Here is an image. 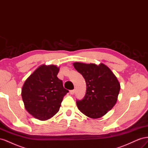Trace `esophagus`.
I'll list each match as a JSON object with an SVG mask.
<instances>
[{
    "instance_id": "esophagus-1",
    "label": "esophagus",
    "mask_w": 148,
    "mask_h": 148,
    "mask_svg": "<svg viewBox=\"0 0 148 148\" xmlns=\"http://www.w3.org/2000/svg\"><path fill=\"white\" fill-rule=\"evenodd\" d=\"M75 89H73V90H71V91H70V95H74V94H75Z\"/></svg>"
}]
</instances>
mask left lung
Listing matches in <instances>:
<instances>
[{
	"instance_id": "obj_1",
	"label": "left lung",
	"mask_w": 148,
	"mask_h": 148,
	"mask_svg": "<svg viewBox=\"0 0 148 148\" xmlns=\"http://www.w3.org/2000/svg\"><path fill=\"white\" fill-rule=\"evenodd\" d=\"M86 83V92L82 100L77 101L78 109L91 119L106 115L117 102L120 84L117 77L104 64L73 63Z\"/></svg>"
}]
</instances>
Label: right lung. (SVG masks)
Listing matches in <instances>:
<instances>
[{
  "label": "right lung",
  "instance_id": "right-lung-1",
  "mask_svg": "<svg viewBox=\"0 0 148 148\" xmlns=\"http://www.w3.org/2000/svg\"><path fill=\"white\" fill-rule=\"evenodd\" d=\"M59 71L57 65H42L25 82L22 99L26 110L35 119L47 120L59 112L63 98L69 92L57 77Z\"/></svg>",
  "mask_w": 148,
  "mask_h": 148
}]
</instances>
